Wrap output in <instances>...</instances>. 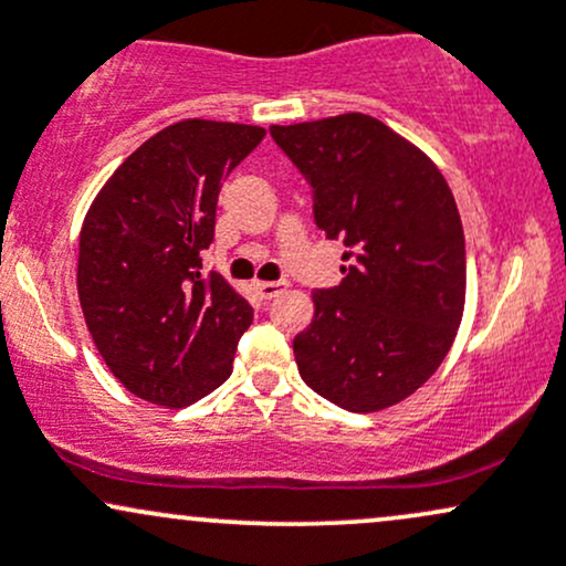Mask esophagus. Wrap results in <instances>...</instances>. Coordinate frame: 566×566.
<instances>
[{
	"instance_id": "1",
	"label": "esophagus",
	"mask_w": 566,
	"mask_h": 566,
	"mask_svg": "<svg viewBox=\"0 0 566 566\" xmlns=\"http://www.w3.org/2000/svg\"><path fill=\"white\" fill-rule=\"evenodd\" d=\"M284 287H287L284 282H252V290H255L261 297H265V301L276 297Z\"/></svg>"
}]
</instances>
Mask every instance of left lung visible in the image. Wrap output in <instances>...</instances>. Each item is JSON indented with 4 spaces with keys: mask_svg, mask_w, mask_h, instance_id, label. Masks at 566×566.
Masks as SVG:
<instances>
[{
    "mask_svg": "<svg viewBox=\"0 0 566 566\" xmlns=\"http://www.w3.org/2000/svg\"><path fill=\"white\" fill-rule=\"evenodd\" d=\"M271 135L350 261L337 287L311 292L314 322L292 343L301 378L348 412L399 405L437 373L463 319L465 239L450 186L415 143L359 112Z\"/></svg>",
    "mask_w": 566,
    "mask_h": 566,
    "instance_id": "8db88e82",
    "label": "left lung"
}]
</instances>
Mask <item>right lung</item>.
I'll return each mask as SVG.
<instances>
[{"mask_svg":"<svg viewBox=\"0 0 566 566\" xmlns=\"http://www.w3.org/2000/svg\"><path fill=\"white\" fill-rule=\"evenodd\" d=\"M265 129L184 119L135 148L90 205L76 290L112 375L151 405L180 409L231 375L250 303L199 252L216 237L220 184Z\"/></svg>","mask_w":566,"mask_h":566,"instance_id":"1","label":"right lung"}]
</instances>
